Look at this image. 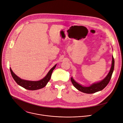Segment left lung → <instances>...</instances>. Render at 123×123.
<instances>
[{"instance_id":"8db88e82","label":"left lung","mask_w":123,"mask_h":123,"mask_svg":"<svg viewBox=\"0 0 123 123\" xmlns=\"http://www.w3.org/2000/svg\"><path fill=\"white\" fill-rule=\"evenodd\" d=\"M114 65H115V61L114 57L112 56V65L111 67L110 70L109 72L108 75L104 79H103L102 80L98 82L94 83L89 86H83L78 82H77L72 77L71 78V81L73 86L79 91L83 92L84 93L87 94H92L101 91L103 89L105 88L106 86L108 84L109 82H110L111 78V77L114 71Z\"/></svg>"}]
</instances>
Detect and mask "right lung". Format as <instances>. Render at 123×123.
<instances>
[{
  "label": "right lung",
  "instance_id": "1",
  "mask_svg": "<svg viewBox=\"0 0 123 123\" xmlns=\"http://www.w3.org/2000/svg\"><path fill=\"white\" fill-rule=\"evenodd\" d=\"M57 64L54 65L52 68L48 72L47 75L45 76L44 78L38 81H29L22 79L20 78H19L15 73L12 71L11 68L10 67V70L11 72V75L14 79L15 81L17 83L18 85L22 87L23 88L29 90H36L43 88L45 86L47 85L48 82L49 81L52 73L53 70L55 68Z\"/></svg>",
  "mask_w": 123,
  "mask_h": 123
}]
</instances>
